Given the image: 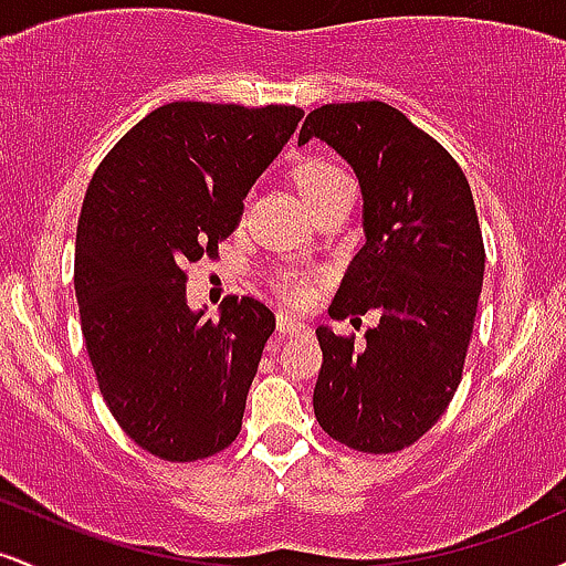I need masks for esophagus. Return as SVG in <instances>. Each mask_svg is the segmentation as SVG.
Wrapping results in <instances>:
<instances>
[{"label":"esophagus","instance_id":"esophagus-1","mask_svg":"<svg viewBox=\"0 0 566 566\" xmlns=\"http://www.w3.org/2000/svg\"><path fill=\"white\" fill-rule=\"evenodd\" d=\"M276 329H279V335H287V337L305 335V333H308V324L295 319V316L287 314V311H279V314H276Z\"/></svg>","mask_w":566,"mask_h":566}]
</instances>
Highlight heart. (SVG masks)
<instances>
[{"label": "heart", "mask_w": 566, "mask_h": 566, "mask_svg": "<svg viewBox=\"0 0 566 566\" xmlns=\"http://www.w3.org/2000/svg\"><path fill=\"white\" fill-rule=\"evenodd\" d=\"M295 178L305 201H311L322 197L324 191H329V188L340 184V180H348V175L327 159H305L303 165L297 167ZM282 292L290 297V301H305V297H308V282L301 276H287L282 279Z\"/></svg>", "instance_id": "1"}]
</instances>
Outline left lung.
Instances as JSON below:
<instances>
[{"label":"left lung","mask_w":566,"mask_h":566,"mask_svg":"<svg viewBox=\"0 0 566 566\" xmlns=\"http://www.w3.org/2000/svg\"><path fill=\"white\" fill-rule=\"evenodd\" d=\"M319 138L354 167L367 242L329 305L333 319L380 311L365 348L316 329L314 412L335 441L388 454L415 444L463 378L484 279L471 186L447 148L380 101L327 103L297 143Z\"/></svg>","instance_id":"left-lung-1"}]
</instances>
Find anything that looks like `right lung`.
Wrapping results in <instances>:
<instances>
[{
  "instance_id": "right-lung-1",
  "label": "right lung",
  "mask_w": 566,
  "mask_h": 566,
  "mask_svg": "<svg viewBox=\"0 0 566 566\" xmlns=\"http://www.w3.org/2000/svg\"><path fill=\"white\" fill-rule=\"evenodd\" d=\"M301 119L297 106L167 103L116 143L84 193L74 258L84 346L116 423L161 460L210 458L242 431L276 319L237 295L205 319L186 303V265L218 255Z\"/></svg>"
}]
</instances>
